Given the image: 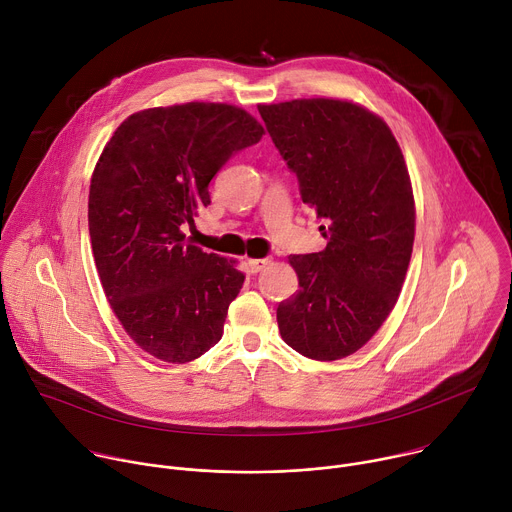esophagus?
<instances>
[{"label":"esophagus","instance_id":"1","mask_svg":"<svg viewBox=\"0 0 512 512\" xmlns=\"http://www.w3.org/2000/svg\"><path fill=\"white\" fill-rule=\"evenodd\" d=\"M267 265H269V259H249V269H251V273H259V271H263Z\"/></svg>","mask_w":512,"mask_h":512}]
</instances>
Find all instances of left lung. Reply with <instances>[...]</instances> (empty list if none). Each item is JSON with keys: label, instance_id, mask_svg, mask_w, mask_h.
I'll return each mask as SVG.
<instances>
[{"label": "left lung", "instance_id": "left-lung-1", "mask_svg": "<svg viewBox=\"0 0 512 512\" xmlns=\"http://www.w3.org/2000/svg\"><path fill=\"white\" fill-rule=\"evenodd\" d=\"M259 113L326 239L289 257L300 289L277 306L279 332L308 358L338 360L373 338L399 298L415 237L409 172L387 123L360 105L298 99Z\"/></svg>", "mask_w": 512, "mask_h": 512}]
</instances>
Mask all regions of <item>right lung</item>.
Returning <instances> with one entry per match:
<instances>
[{
    "label": "right lung",
    "mask_w": 512,
    "mask_h": 512,
    "mask_svg": "<svg viewBox=\"0 0 512 512\" xmlns=\"http://www.w3.org/2000/svg\"><path fill=\"white\" fill-rule=\"evenodd\" d=\"M263 127L225 103L156 107L127 117L99 158L89 233L105 296L131 340L190 362L223 336L245 273L186 241L208 184Z\"/></svg>",
    "instance_id": "1"
}]
</instances>
